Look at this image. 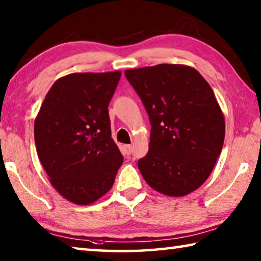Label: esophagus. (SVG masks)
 I'll return each mask as SVG.
<instances>
[{
	"label": "esophagus",
	"instance_id": "obj_1",
	"mask_svg": "<svg viewBox=\"0 0 261 261\" xmlns=\"http://www.w3.org/2000/svg\"><path fill=\"white\" fill-rule=\"evenodd\" d=\"M123 148H124V152L127 154V155H130L132 153V145H124Z\"/></svg>",
	"mask_w": 261,
	"mask_h": 261
}]
</instances>
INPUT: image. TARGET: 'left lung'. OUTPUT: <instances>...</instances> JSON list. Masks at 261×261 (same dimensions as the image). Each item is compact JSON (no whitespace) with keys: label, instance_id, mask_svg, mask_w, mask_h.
<instances>
[{"label":"left lung","instance_id":"8db88e82","mask_svg":"<svg viewBox=\"0 0 261 261\" xmlns=\"http://www.w3.org/2000/svg\"><path fill=\"white\" fill-rule=\"evenodd\" d=\"M151 123L148 152L138 160L144 179L167 196L196 190L222 151L224 118L214 92L193 68L180 64L125 70Z\"/></svg>","mask_w":261,"mask_h":261}]
</instances>
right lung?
I'll return each instance as SVG.
<instances>
[{
  "instance_id": "right-lung-1",
  "label": "right lung",
  "mask_w": 261,
  "mask_h": 261,
  "mask_svg": "<svg viewBox=\"0 0 261 261\" xmlns=\"http://www.w3.org/2000/svg\"><path fill=\"white\" fill-rule=\"evenodd\" d=\"M121 72L71 73L48 91L34 122L38 156L65 199L88 205L113 187L123 155L108 106Z\"/></svg>"
}]
</instances>
